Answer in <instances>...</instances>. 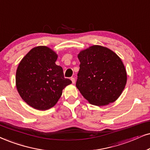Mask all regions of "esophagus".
I'll use <instances>...</instances> for the list:
<instances>
[{
	"instance_id": "obj_1",
	"label": "esophagus",
	"mask_w": 150,
	"mask_h": 150,
	"mask_svg": "<svg viewBox=\"0 0 150 150\" xmlns=\"http://www.w3.org/2000/svg\"><path fill=\"white\" fill-rule=\"evenodd\" d=\"M71 81H72V83H73V84H75V78H74V77H71Z\"/></svg>"
}]
</instances>
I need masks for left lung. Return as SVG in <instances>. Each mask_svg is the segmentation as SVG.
<instances>
[{
    "mask_svg": "<svg viewBox=\"0 0 150 150\" xmlns=\"http://www.w3.org/2000/svg\"><path fill=\"white\" fill-rule=\"evenodd\" d=\"M76 86L89 103L105 106L120 97L127 83L122 60L106 47L95 45L78 54Z\"/></svg>",
    "mask_w": 150,
    "mask_h": 150,
    "instance_id": "8db88e82",
    "label": "left lung"
}]
</instances>
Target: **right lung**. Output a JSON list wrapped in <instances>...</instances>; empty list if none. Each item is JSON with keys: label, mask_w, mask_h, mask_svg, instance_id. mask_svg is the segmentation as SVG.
<instances>
[{"label": "right lung", "mask_w": 150, "mask_h": 150, "mask_svg": "<svg viewBox=\"0 0 150 150\" xmlns=\"http://www.w3.org/2000/svg\"><path fill=\"white\" fill-rule=\"evenodd\" d=\"M57 54L46 46L32 49L22 59L16 73L18 93L28 105L44 111L54 107L62 90L71 84L63 69L55 64Z\"/></svg>", "instance_id": "obj_1"}]
</instances>
